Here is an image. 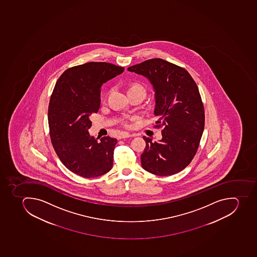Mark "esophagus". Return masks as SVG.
<instances>
[{
    "label": "esophagus",
    "instance_id": "esophagus-1",
    "mask_svg": "<svg viewBox=\"0 0 257 257\" xmlns=\"http://www.w3.org/2000/svg\"><path fill=\"white\" fill-rule=\"evenodd\" d=\"M131 137H134L131 134H128V133H122L119 136V139H123V138H131Z\"/></svg>",
    "mask_w": 257,
    "mask_h": 257
}]
</instances>
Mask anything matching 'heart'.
I'll list each match as a JSON object with an SVG mask.
<instances>
[{
	"label": "heart",
	"mask_w": 257,
	"mask_h": 257,
	"mask_svg": "<svg viewBox=\"0 0 257 257\" xmlns=\"http://www.w3.org/2000/svg\"><path fill=\"white\" fill-rule=\"evenodd\" d=\"M145 93H146V91H145L144 87L142 84H138V83L132 84L128 87V89H127V93L128 94H131V93H140V94H143V96H145ZM124 125H127V123H125V122H124Z\"/></svg>",
	"instance_id": "heart-1"
}]
</instances>
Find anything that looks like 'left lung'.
Returning <instances> with one entry per match:
<instances>
[{
    "instance_id": "left-lung-1",
    "label": "left lung",
    "mask_w": 257,
    "mask_h": 257,
    "mask_svg": "<svg viewBox=\"0 0 257 257\" xmlns=\"http://www.w3.org/2000/svg\"><path fill=\"white\" fill-rule=\"evenodd\" d=\"M127 71L147 77L153 85L155 127L162 128L158 143L143 137L142 166L161 177L179 173L192 161L204 130V107L196 83L186 69L161 58L148 59Z\"/></svg>"
}]
</instances>
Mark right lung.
<instances>
[{
    "label": "right lung",
    "instance_id": "add662e5",
    "mask_svg": "<svg viewBox=\"0 0 257 257\" xmlns=\"http://www.w3.org/2000/svg\"><path fill=\"white\" fill-rule=\"evenodd\" d=\"M123 70L111 63H84L66 70L54 86L48 109L51 143L61 162L80 177H99L112 168L117 139L91 137L89 117L99 110L101 85Z\"/></svg>",
    "mask_w": 257,
    "mask_h": 257
}]
</instances>
